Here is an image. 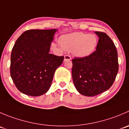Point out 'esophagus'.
Returning a JSON list of instances; mask_svg holds the SVG:
<instances>
[{
  "mask_svg": "<svg viewBox=\"0 0 129 129\" xmlns=\"http://www.w3.org/2000/svg\"><path fill=\"white\" fill-rule=\"evenodd\" d=\"M71 60V55H64V60Z\"/></svg>",
  "mask_w": 129,
  "mask_h": 129,
  "instance_id": "esophagus-1",
  "label": "esophagus"
}]
</instances>
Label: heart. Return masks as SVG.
Listing matches in <instances>:
<instances>
[{"mask_svg":"<svg viewBox=\"0 0 129 129\" xmlns=\"http://www.w3.org/2000/svg\"><path fill=\"white\" fill-rule=\"evenodd\" d=\"M60 43L65 50H73L75 55L83 57L93 52L97 45V38L94 35L79 32L62 36Z\"/></svg>","mask_w":129,"mask_h":129,"instance_id":"1","label":"heart"}]
</instances>
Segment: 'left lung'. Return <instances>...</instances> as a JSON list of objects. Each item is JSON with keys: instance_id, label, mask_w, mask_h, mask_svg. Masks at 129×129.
<instances>
[{"instance_id": "1", "label": "left lung", "mask_w": 129, "mask_h": 129, "mask_svg": "<svg viewBox=\"0 0 129 129\" xmlns=\"http://www.w3.org/2000/svg\"><path fill=\"white\" fill-rule=\"evenodd\" d=\"M99 37L96 50L89 55L72 59V79L81 94L94 96L108 90L118 71V53L110 38L103 32H95Z\"/></svg>"}]
</instances>
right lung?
Returning a JSON list of instances; mask_svg holds the SVG:
<instances>
[{"label":"right lung","instance_id":"1","mask_svg":"<svg viewBox=\"0 0 129 129\" xmlns=\"http://www.w3.org/2000/svg\"><path fill=\"white\" fill-rule=\"evenodd\" d=\"M57 29H29L16 40L11 56L10 73L15 86L25 94L38 96L49 89L64 57L50 54Z\"/></svg>","mask_w":129,"mask_h":129}]
</instances>
